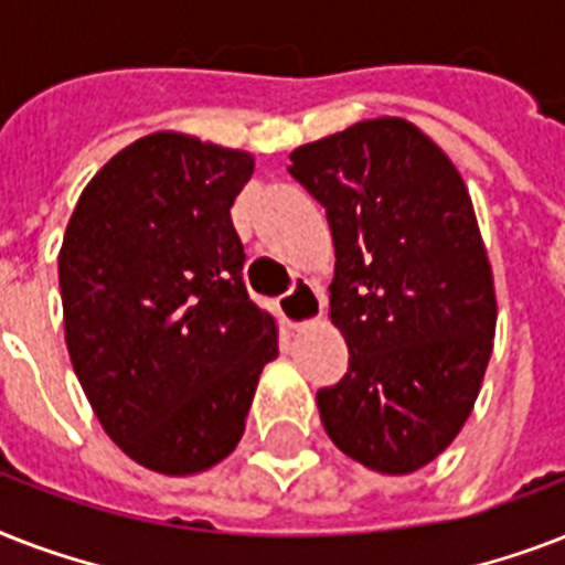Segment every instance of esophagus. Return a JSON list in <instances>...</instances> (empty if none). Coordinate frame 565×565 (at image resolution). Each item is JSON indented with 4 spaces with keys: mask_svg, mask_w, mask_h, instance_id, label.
Returning a JSON list of instances; mask_svg holds the SVG:
<instances>
[{
    "mask_svg": "<svg viewBox=\"0 0 565 565\" xmlns=\"http://www.w3.org/2000/svg\"><path fill=\"white\" fill-rule=\"evenodd\" d=\"M278 308H281V317L287 326L308 328L322 319L326 299H322V292H319L308 278H299V281L292 284L290 290L278 299Z\"/></svg>",
    "mask_w": 565,
    "mask_h": 565,
    "instance_id": "obj_1",
    "label": "esophagus"
}]
</instances>
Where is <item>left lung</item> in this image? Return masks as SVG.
I'll return each mask as SVG.
<instances>
[{
	"mask_svg": "<svg viewBox=\"0 0 565 565\" xmlns=\"http://www.w3.org/2000/svg\"><path fill=\"white\" fill-rule=\"evenodd\" d=\"M290 175L334 237L328 317L349 372L317 393L334 446L407 475L446 451L481 393L495 287L472 199L448 154L402 117L299 146Z\"/></svg>",
	"mask_w": 565,
	"mask_h": 565,
	"instance_id": "left-lung-1",
	"label": "left lung"
}]
</instances>
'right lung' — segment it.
Masks as SVG:
<instances>
[{
    "label": "right lung",
    "mask_w": 565,
    "mask_h": 565,
    "mask_svg": "<svg viewBox=\"0 0 565 565\" xmlns=\"http://www.w3.org/2000/svg\"><path fill=\"white\" fill-rule=\"evenodd\" d=\"M239 149L154 131L84 188L57 255L70 361L135 463L195 475L237 448L278 326L248 299Z\"/></svg>",
    "instance_id": "add662e5"
}]
</instances>
